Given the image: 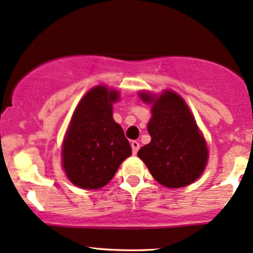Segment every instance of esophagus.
Instances as JSON below:
<instances>
[{"mask_svg":"<svg viewBox=\"0 0 253 253\" xmlns=\"http://www.w3.org/2000/svg\"><path fill=\"white\" fill-rule=\"evenodd\" d=\"M131 149H132V154L136 155L137 151H138V149H139V143L137 141H132L131 142Z\"/></svg>","mask_w":253,"mask_h":253,"instance_id":"34e87169","label":"esophagus"}]
</instances>
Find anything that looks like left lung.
Returning a JSON list of instances; mask_svg holds the SVG:
<instances>
[{"mask_svg":"<svg viewBox=\"0 0 253 253\" xmlns=\"http://www.w3.org/2000/svg\"><path fill=\"white\" fill-rule=\"evenodd\" d=\"M141 98L154 107L148 124L151 142L139 149L138 157L167 188L195 182L207 167L208 149L188 105L173 91H165L158 98L142 92Z\"/></svg>","mask_w":253,"mask_h":253,"instance_id":"left-lung-1","label":"left lung"}]
</instances>
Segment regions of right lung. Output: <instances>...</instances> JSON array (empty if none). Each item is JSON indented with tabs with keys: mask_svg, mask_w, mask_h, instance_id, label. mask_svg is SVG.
Here are the masks:
<instances>
[{
	"mask_svg": "<svg viewBox=\"0 0 253 253\" xmlns=\"http://www.w3.org/2000/svg\"><path fill=\"white\" fill-rule=\"evenodd\" d=\"M118 93L98 85L77 105L65 136L62 155L68 178L82 189H99L131 155L123 129L112 118Z\"/></svg>",
	"mask_w": 253,
	"mask_h": 253,
	"instance_id": "add662e5",
	"label": "right lung"
}]
</instances>
